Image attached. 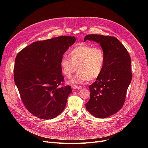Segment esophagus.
Returning a JSON list of instances; mask_svg holds the SVG:
<instances>
[{
    "mask_svg": "<svg viewBox=\"0 0 148 148\" xmlns=\"http://www.w3.org/2000/svg\"><path fill=\"white\" fill-rule=\"evenodd\" d=\"M72 88L74 90H79V89H81L82 87L79 86H76V85H74L72 86Z\"/></svg>",
    "mask_w": 148,
    "mask_h": 148,
    "instance_id": "1",
    "label": "esophagus"
}]
</instances>
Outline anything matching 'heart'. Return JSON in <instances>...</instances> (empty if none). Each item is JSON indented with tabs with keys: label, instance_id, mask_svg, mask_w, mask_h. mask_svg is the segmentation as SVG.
Instances as JSON below:
<instances>
[{
	"label": "heart",
	"instance_id": "1",
	"mask_svg": "<svg viewBox=\"0 0 148 148\" xmlns=\"http://www.w3.org/2000/svg\"><path fill=\"white\" fill-rule=\"evenodd\" d=\"M69 56L70 59L61 58L60 68L63 75L69 78L77 69L78 73L71 80L72 84L82 83L87 79H95L101 74L105 58L101 47L81 43L70 52Z\"/></svg>",
	"mask_w": 148,
	"mask_h": 148
}]
</instances>
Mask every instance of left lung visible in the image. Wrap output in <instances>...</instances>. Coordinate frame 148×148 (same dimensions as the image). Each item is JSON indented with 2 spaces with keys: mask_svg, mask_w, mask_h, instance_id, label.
Masks as SVG:
<instances>
[{
  "mask_svg": "<svg viewBox=\"0 0 148 148\" xmlns=\"http://www.w3.org/2000/svg\"><path fill=\"white\" fill-rule=\"evenodd\" d=\"M86 40L99 43L105 60L101 74L89 86L90 98L86 107L95 117L105 118L118 112L123 107L132 76L131 57L115 37L88 34L84 41Z\"/></svg>",
  "mask_w": 148,
  "mask_h": 148,
  "instance_id": "8db88e82",
  "label": "left lung"
}]
</instances>
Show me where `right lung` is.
Returning <instances> with one entry per match:
<instances>
[{"instance_id":"obj_1","label":"right lung","mask_w":148,"mask_h":148,"mask_svg":"<svg viewBox=\"0 0 148 148\" xmlns=\"http://www.w3.org/2000/svg\"><path fill=\"white\" fill-rule=\"evenodd\" d=\"M75 40L62 36L38 41L17 54L14 82L25 107L35 116L50 119L64 110L72 90L70 86L59 87L64 81L60 61Z\"/></svg>"}]
</instances>
